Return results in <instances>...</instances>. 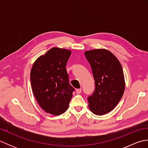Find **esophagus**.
Instances as JSON below:
<instances>
[{"label":"esophagus","instance_id":"1","mask_svg":"<svg viewBox=\"0 0 148 148\" xmlns=\"http://www.w3.org/2000/svg\"><path fill=\"white\" fill-rule=\"evenodd\" d=\"M76 93L77 94H79L81 93V88H78L76 90Z\"/></svg>","mask_w":148,"mask_h":148}]
</instances>
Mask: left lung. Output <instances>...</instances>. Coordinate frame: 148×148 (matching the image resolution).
<instances>
[{
	"instance_id": "obj_1",
	"label": "left lung",
	"mask_w": 148,
	"mask_h": 148,
	"mask_svg": "<svg viewBox=\"0 0 148 148\" xmlns=\"http://www.w3.org/2000/svg\"><path fill=\"white\" fill-rule=\"evenodd\" d=\"M92 67L95 88L88 97L89 108L97 115L111 111L123 95L125 78L120 62L111 52L104 49L84 52Z\"/></svg>"
}]
</instances>
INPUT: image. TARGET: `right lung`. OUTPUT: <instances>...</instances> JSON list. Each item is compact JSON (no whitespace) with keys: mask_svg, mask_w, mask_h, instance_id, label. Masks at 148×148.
<instances>
[{"mask_svg":"<svg viewBox=\"0 0 148 148\" xmlns=\"http://www.w3.org/2000/svg\"><path fill=\"white\" fill-rule=\"evenodd\" d=\"M70 50L53 48L34 62L30 72L32 92L40 107L55 116L65 112L74 88L69 81L66 65Z\"/></svg>","mask_w":148,"mask_h":148,"instance_id":"1","label":"right lung"}]
</instances>
